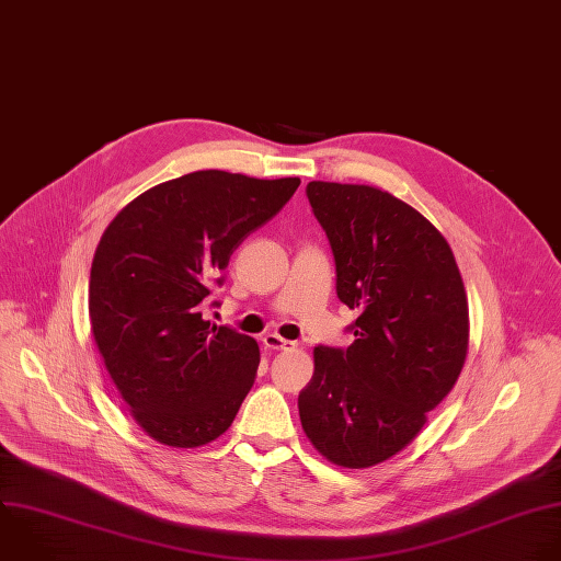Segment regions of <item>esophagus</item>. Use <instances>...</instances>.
<instances>
[{
    "label": "esophagus",
    "mask_w": 561,
    "mask_h": 561,
    "mask_svg": "<svg viewBox=\"0 0 561 561\" xmlns=\"http://www.w3.org/2000/svg\"><path fill=\"white\" fill-rule=\"evenodd\" d=\"M262 343H264L266 350H288L293 345L290 341H286V339L277 336V334H264Z\"/></svg>",
    "instance_id": "esophagus-1"
}]
</instances>
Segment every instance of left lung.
Here are the masks:
<instances>
[{"label": "left lung", "mask_w": 561, "mask_h": 561, "mask_svg": "<svg viewBox=\"0 0 561 561\" xmlns=\"http://www.w3.org/2000/svg\"><path fill=\"white\" fill-rule=\"evenodd\" d=\"M306 196L332 249L336 297L358 317L345 350L314 347L299 419L330 462L365 469L408 447L456 386L467 295L447 240L403 201L321 180Z\"/></svg>", "instance_id": "obj_1"}]
</instances>
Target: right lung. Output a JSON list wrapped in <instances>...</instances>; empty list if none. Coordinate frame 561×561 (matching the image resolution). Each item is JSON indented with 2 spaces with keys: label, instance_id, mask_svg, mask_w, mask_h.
I'll use <instances>...</instances> for the list:
<instances>
[{
  "label": "right lung",
  "instance_id": "1",
  "mask_svg": "<svg viewBox=\"0 0 561 561\" xmlns=\"http://www.w3.org/2000/svg\"><path fill=\"white\" fill-rule=\"evenodd\" d=\"M297 186L299 178L194 171L151 186L105 229L90 271V323L116 390L153 440L192 449L231 427L260 347L205 321V301L233 249Z\"/></svg>",
  "mask_w": 561,
  "mask_h": 561
}]
</instances>
